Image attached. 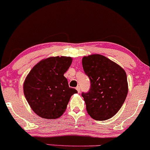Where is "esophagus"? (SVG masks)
<instances>
[{"label":"esophagus","instance_id":"esophagus-1","mask_svg":"<svg viewBox=\"0 0 150 150\" xmlns=\"http://www.w3.org/2000/svg\"><path fill=\"white\" fill-rule=\"evenodd\" d=\"M76 91H78V93H79L80 92V90H81V88H80L79 86H76Z\"/></svg>","mask_w":150,"mask_h":150}]
</instances>
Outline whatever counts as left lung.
Instances as JSON below:
<instances>
[{"instance_id":"left-lung-1","label":"left lung","mask_w":150,"mask_h":150,"mask_svg":"<svg viewBox=\"0 0 150 150\" xmlns=\"http://www.w3.org/2000/svg\"><path fill=\"white\" fill-rule=\"evenodd\" d=\"M82 66L91 88L82 94L90 117L107 120L118 112L128 94L127 74L123 68L101 54L83 56Z\"/></svg>"}]
</instances>
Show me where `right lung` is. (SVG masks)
Here are the masks:
<instances>
[{"instance_id": "right-lung-1", "label": "right lung", "mask_w": 150, "mask_h": 150, "mask_svg": "<svg viewBox=\"0 0 150 150\" xmlns=\"http://www.w3.org/2000/svg\"><path fill=\"white\" fill-rule=\"evenodd\" d=\"M71 63V57L51 56L40 61L25 77L24 95L37 115L54 120L64 113L71 96L77 93L64 76Z\"/></svg>"}]
</instances>
